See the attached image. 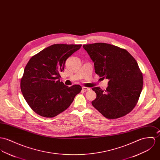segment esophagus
I'll return each instance as SVG.
<instances>
[{
  "instance_id": "1",
  "label": "esophagus",
  "mask_w": 160,
  "mask_h": 160,
  "mask_svg": "<svg viewBox=\"0 0 160 160\" xmlns=\"http://www.w3.org/2000/svg\"><path fill=\"white\" fill-rule=\"evenodd\" d=\"M82 89L84 90V91H88L90 90V88L86 87H82Z\"/></svg>"
}]
</instances>
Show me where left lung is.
Masks as SVG:
<instances>
[{
    "label": "left lung",
    "instance_id": "1",
    "mask_svg": "<svg viewBox=\"0 0 160 160\" xmlns=\"http://www.w3.org/2000/svg\"><path fill=\"white\" fill-rule=\"evenodd\" d=\"M94 63L96 74L108 79L105 91L92 88L97 98L93 106L108 118H117L130 112L138 102L143 76L134 58L125 49L104 43L84 44Z\"/></svg>",
    "mask_w": 160,
    "mask_h": 160
}]
</instances>
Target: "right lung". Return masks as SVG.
Wrapping results in <instances>:
<instances>
[{
    "instance_id": "1",
    "label": "right lung",
    "mask_w": 160,
    "mask_h": 160,
    "mask_svg": "<svg viewBox=\"0 0 160 160\" xmlns=\"http://www.w3.org/2000/svg\"><path fill=\"white\" fill-rule=\"evenodd\" d=\"M81 44H52L29 60L21 79V90L25 100L37 114L54 117L67 109L82 90L60 82L66 60Z\"/></svg>"
}]
</instances>
